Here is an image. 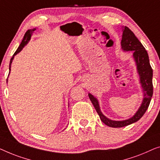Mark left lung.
<instances>
[{
    "instance_id": "obj_1",
    "label": "left lung",
    "mask_w": 160,
    "mask_h": 160,
    "mask_svg": "<svg viewBox=\"0 0 160 160\" xmlns=\"http://www.w3.org/2000/svg\"><path fill=\"white\" fill-rule=\"evenodd\" d=\"M121 46L124 51H133V57L136 62L137 69L140 75L141 86L143 88V91H144V98L141 107L132 118L127 120L114 121L109 120L103 115L100 110L98 100L93 95L89 93L90 100L95 107L96 112L100 117L101 120L105 125L112 128L125 127L140 120L147 110L153 95V70L150 65L147 51H146L145 48L136 38V36L134 35V33L126 26L123 29Z\"/></svg>"
}]
</instances>
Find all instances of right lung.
<instances>
[{
    "instance_id": "right-lung-1",
    "label": "right lung",
    "mask_w": 160,
    "mask_h": 160,
    "mask_svg": "<svg viewBox=\"0 0 160 160\" xmlns=\"http://www.w3.org/2000/svg\"><path fill=\"white\" fill-rule=\"evenodd\" d=\"M35 29H32V30H28L26 32L25 34H24V38H23V40H22L21 44H20V46H19V48H17V50L16 51V52L14 53V54L13 55L12 58H11V60H10V64H9V70H11V65H12L13 58V57H14V56H15L16 54H17V53H19V52H20V51H21L22 50V48H24V46H25V45H26L27 43H28L29 40H30L31 35H32V33L33 31H35Z\"/></svg>"
}]
</instances>
